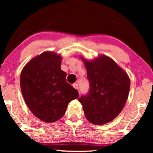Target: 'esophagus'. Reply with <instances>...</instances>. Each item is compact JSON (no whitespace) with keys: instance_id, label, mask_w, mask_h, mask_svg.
I'll list each match as a JSON object with an SVG mask.
<instances>
[{"instance_id":"1","label":"esophagus","mask_w":153,"mask_h":153,"mask_svg":"<svg viewBox=\"0 0 153 153\" xmlns=\"http://www.w3.org/2000/svg\"><path fill=\"white\" fill-rule=\"evenodd\" d=\"M73 87H74V88H75V89H76V90H78V89H79L78 84H77V83H74V84H73Z\"/></svg>"}]
</instances>
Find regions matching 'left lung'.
Listing matches in <instances>:
<instances>
[{
    "label": "left lung",
    "mask_w": 153,
    "mask_h": 153,
    "mask_svg": "<svg viewBox=\"0 0 153 153\" xmlns=\"http://www.w3.org/2000/svg\"><path fill=\"white\" fill-rule=\"evenodd\" d=\"M81 58L86 68L90 90L79 101L88 120L94 125L106 124L125 106L130 88L129 76L108 56L100 55L91 60Z\"/></svg>",
    "instance_id": "1"
}]
</instances>
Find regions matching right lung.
<instances>
[{
    "label": "right lung",
    "instance_id": "right-lung-1",
    "mask_svg": "<svg viewBox=\"0 0 153 153\" xmlns=\"http://www.w3.org/2000/svg\"><path fill=\"white\" fill-rule=\"evenodd\" d=\"M61 62L60 54L45 51L32 58L21 73V90L26 105L45 123L61 118L69 102L79 97L77 90L67 83Z\"/></svg>",
    "mask_w": 153,
    "mask_h": 153
}]
</instances>
